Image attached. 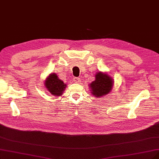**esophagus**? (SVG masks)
<instances>
[{"instance_id":"obj_1","label":"esophagus","mask_w":159,"mask_h":159,"mask_svg":"<svg viewBox=\"0 0 159 159\" xmlns=\"http://www.w3.org/2000/svg\"><path fill=\"white\" fill-rule=\"evenodd\" d=\"M73 81L75 82V83H80V78H76V77H75V78L73 79Z\"/></svg>"}]
</instances>
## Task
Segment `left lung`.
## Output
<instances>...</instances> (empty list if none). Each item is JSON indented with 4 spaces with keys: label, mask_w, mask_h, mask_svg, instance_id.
I'll use <instances>...</instances> for the list:
<instances>
[{
    "label": "left lung",
    "mask_w": 159,
    "mask_h": 159,
    "mask_svg": "<svg viewBox=\"0 0 159 159\" xmlns=\"http://www.w3.org/2000/svg\"><path fill=\"white\" fill-rule=\"evenodd\" d=\"M96 79L89 86L90 92L96 98H100L109 93L113 86V79L106 73L99 72L96 75Z\"/></svg>",
    "instance_id": "left-lung-1"
}]
</instances>
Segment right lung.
<instances>
[{
	"mask_svg": "<svg viewBox=\"0 0 159 159\" xmlns=\"http://www.w3.org/2000/svg\"><path fill=\"white\" fill-rule=\"evenodd\" d=\"M44 85L50 93L55 96H60L66 87V84L54 73L50 74L46 78Z\"/></svg>",
	"mask_w": 159,
	"mask_h": 159,
	"instance_id": "1",
	"label": "right lung"
}]
</instances>
